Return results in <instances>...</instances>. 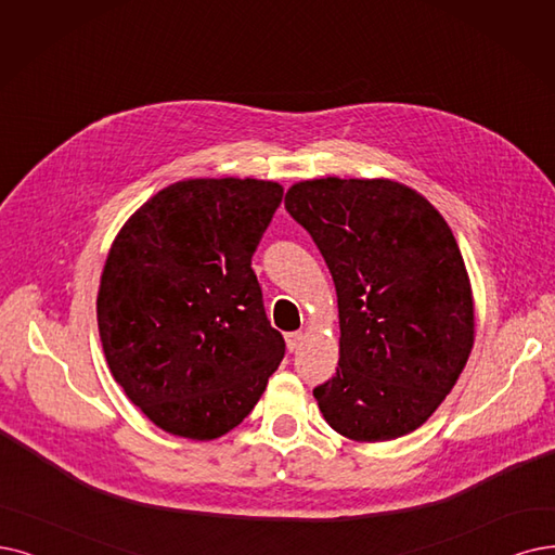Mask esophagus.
<instances>
[{
    "label": "esophagus",
    "mask_w": 555,
    "mask_h": 555,
    "mask_svg": "<svg viewBox=\"0 0 555 555\" xmlns=\"http://www.w3.org/2000/svg\"><path fill=\"white\" fill-rule=\"evenodd\" d=\"M300 344H302V332H289V335H286V348H289L292 352L298 350Z\"/></svg>",
    "instance_id": "1"
}]
</instances>
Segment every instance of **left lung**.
<instances>
[{
  "instance_id": "left-lung-1",
  "label": "left lung",
  "mask_w": 555,
  "mask_h": 555,
  "mask_svg": "<svg viewBox=\"0 0 555 555\" xmlns=\"http://www.w3.org/2000/svg\"><path fill=\"white\" fill-rule=\"evenodd\" d=\"M284 207L314 238L337 289L339 366L314 387L325 421L354 441L416 430L474 346L472 286L447 220L389 180L300 182Z\"/></svg>"
}]
</instances>
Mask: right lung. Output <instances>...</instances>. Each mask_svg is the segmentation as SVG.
<instances>
[{
    "label": "right lung",
    "instance_id": "right-lung-1",
    "mask_svg": "<svg viewBox=\"0 0 555 555\" xmlns=\"http://www.w3.org/2000/svg\"><path fill=\"white\" fill-rule=\"evenodd\" d=\"M280 203L275 182H177L111 246L98 294L104 358L166 433L201 441L230 433L284 358L253 271Z\"/></svg>",
    "mask_w": 555,
    "mask_h": 555
}]
</instances>
